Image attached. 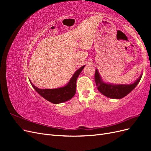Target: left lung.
Returning <instances> with one entry per match:
<instances>
[{"instance_id": "1", "label": "left lung", "mask_w": 151, "mask_h": 151, "mask_svg": "<svg viewBox=\"0 0 151 151\" xmlns=\"http://www.w3.org/2000/svg\"><path fill=\"white\" fill-rule=\"evenodd\" d=\"M142 76V73L137 79L130 84H114L104 82L96 68L95 71L94 79L98 89L100 93L108 98L119 99L126 96L135 88L140 82Z\"/></svg>"}]
</instances>
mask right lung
<instances>
[{
	"instance_id": "1",
	"label": "right lung",
	"mask_w": 151,
	"mask_h": 151,
	"mask_svg": "<svg viewBox=\"0 0 151 151\" xmlns=\"http://www.w3.org/2000/svg\"><path fill=\"white\" fill-rule=\"evenodd\" d=\"M86 65H83L77 70L68 83L61 88L56 89H40L35 86L31 81L30 83L33 88L39 94L53 104H59L70 100L75 95L76 92V81L81 72Z\"/></svg>"
}]
</instances>
